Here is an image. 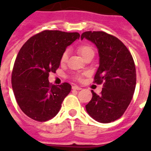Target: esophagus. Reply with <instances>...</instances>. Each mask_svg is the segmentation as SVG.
I'll list each match as a JSON object with an SVG mask.
<instances>
[{
  "label": "esophagus",
  "mask_w": 151,
  "mask_h": 151,
  "mask_svg": "<svg viewBox=\"0 0 151 151\" xmlns=\"http://www.w3.org/2000/svg\"><path fill=\"white\" fill-rule=\"evenodd\" d=\"M73 90H78V91H79V90H82V88L78 87V86H77V85H73Z\"/></svg>",
  "instance_id": "1"
}]
</instances>
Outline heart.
Instances as JSON below:
<instances>
[{
	"instance_id": "b5f03b06",
	"label": "heart",
	"mask_w": 151,
	"mask_h": 151,
	"mask_svg": "<svg viewBox=\"0 0 151 151\" xmlns=\"http://www.w3.org/2000/svg\"><path fill=\"white\" fill-rule=\"evenodd\" d=\"M78 51L79 52L80 54L83 57H86L87 55L90 54H94V50L91 47L87 45H83L78 47ZM68 56H69V52L68 50H65L62 54L60 57V63H64L67 61Z\"/></svg>"
}]
</instances>
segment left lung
<instances>
[{
	"mask_svg": "<svg viewBox=\"0 0 151 151\" xmlns=\"http://www.w3.org/2000/svg\"><path fill=\"white\" fill-rule=\"evenodd\" d=\"M86 38L97 47L99 67L94 82L104 83L97 95L91 91L92 98L85 108L94 120L109 123L120 118L132 99L136 85V70L132 56L120 40L104 32H85Z\"/></svg>",
	"mask_w": 151,
	"mask_h": 151,
	"instance_id": "left-lung-1",
	"label": "left lung"
}]
</instances>
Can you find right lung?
<instances>
[{"label":"right lung","mask_w":151,"mask_h":151,"mask_svg":"<svg viewBox=\"0 0 151 151\" xmlns=\"http://www.w3.org/2000/svg\"><path fill=\"white\" fill-rule=\"evenodd\" d=\"M78 32L45 30L31 37L19 51L12 72L16 100L26 116L45 122L57 115L72 86L51 85L49 73H56L68 46L78 39Z\"/></svg>","instance_id":"obj_1"}]
</instances>
